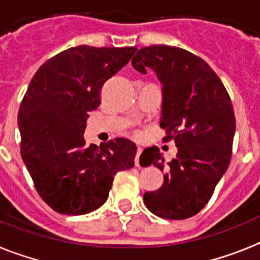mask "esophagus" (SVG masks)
Returning a JSON list of instances; mask_svg holds the SVG:
<instances>
[{
  "label": "esophagus",
  "instance_id": "esophagus-1",
  "mask_svg": "<svg viewBox=\"0 0 260 260\" xmlns=\"http://www.w3.org/2000/svg\"><path fill=\"white\" fill-rule=\"evenodd\" d=\"M142 155V148L141 147H138L137 148V155H135V165L137 167H141V161H139V157Z\"/></svg>",
  "mask_w": 260,
  "mask_h": 260
}]
</instances>
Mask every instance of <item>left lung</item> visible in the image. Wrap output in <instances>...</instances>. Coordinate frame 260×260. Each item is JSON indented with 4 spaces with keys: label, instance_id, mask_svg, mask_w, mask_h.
Instances as JSON below:
<instances>
[{
    "label": "left lung",
    "instance_id": "1",
    "mask_svg": "<svg viewBox=\"0 0 260 260\" xmlns=\"http://www.w3.org/2000/svg\"><path fill=\"white\" fill-rule=\"evenodd\" d=\"M132 63L143 74L152 69L161 82L160 126L164 141L173 139L178 150L167 165L157 147L143 151L148 165L165 171L161 187L144 192V204L162 219H187L206 207L231 162L236 132L231 98L207 62L181 48H142Z\"/></svg>",
    "mask_w": 260,
    "mask_h": 260
}]
</instances>
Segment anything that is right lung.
Returning a JSON list of instances; mask_svg holds the SVG:
<instances>
[{
  "label": "right lung",
  "instance_id": "add662e5",
  "mask_svg": "<svg viewBox=\"0 0 260 260\" xmlns=\"http://www.w3.org/2000/svg\"><path fill=\"white\" fill-rule=\"evenodd\" d=\"M137 48H70L44 62L18 112L20 155L43 201L62 215H84L107 202L117 172L132 169L137 147L125 138L86 146L88 112Z\"/></svg>",
  "mask_w": 260,
  "mask_h": 260
}]
</instances>
